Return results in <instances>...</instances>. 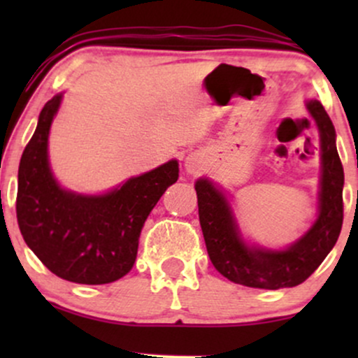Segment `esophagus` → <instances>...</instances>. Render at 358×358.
Segmentation results:
<instances>
[{
  "instance_id": "esophagus-1",
  "label": "esophagus",
  "mask_w": 358,
  "mask_h": 358,
  "mask_svg": "<svg viewBox=\"0 0 358 358\" xmlns=\"http://www.w3.org/2000/svg\"><path fill=\"white\" fill-rule=\"evenodd\" d=\"M185 168H187L188 173H199V171L202 170V162H200V158H196V156H190V158H187V162H185Z\"/></svg>"
}]
</instances>
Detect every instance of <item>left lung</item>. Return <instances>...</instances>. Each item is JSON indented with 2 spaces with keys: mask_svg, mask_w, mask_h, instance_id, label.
I'll return each mask as SVG.
<instances>
[{
  "mask_svg": "<svg viewBox=\"0 0 358 358\" xmlns=\"http://www.w3.org/2000/svg\"><path fill=\"white\" fill-rule=\"evenodd\" d=\"M306 109L318 126L322 143L320 212L310 231L289 248L274 250L245 244L224 193L210 180H196L199 217L208 257L229 281L261 289L298 286L336 244L343 224V166L335 145V127L320 101H308Z\"/></svg>",
  "mask_w": 358,
  "mask_h": 358,
  "instance_id": "left-lung-1",
  "label": "left lung"
}]
</instances>
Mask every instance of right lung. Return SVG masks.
<instances>
[{
  "mask_svg": "<svg viewBox=\"0 0 358 358\" xmlns=\"http://www.w3.org/2000/svg\"><path fill=\"white\" fill-rule=\"evenodd\" d=\"M62 94L40 113L18 168L16 219L27 245L53 274L79 285H108L126 276L138 254L145 220L178 180L171 159L104 195L60 188L48 165V133Z\"/></svg>",
  "mask_w": 358,
  "mask_h": 358,
  "instance_id": "add662e5",
  "label": "right lung"
}]
</instances>
